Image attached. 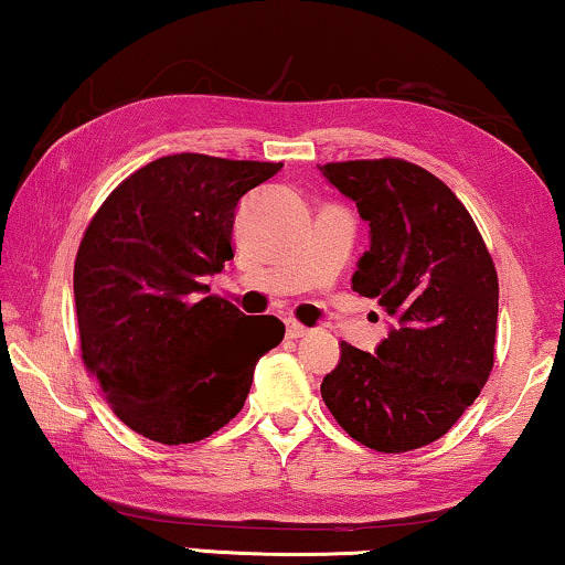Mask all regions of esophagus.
<instances>
[{"label":"esophagus","instance_id":"34e87169","mask_svg":"<svg viewBox=\"0 0 565 565\" xmlns=\"http://www.w3.org/2000/svg\"><path fill=\"white\" fill-rule=\"evenodd\" d=\"M285 333H288V339H302L308 337L310 329H306V326L298 321H285Z\"/></svg>","mask_w":565,"mask_h":565}]
</instances>
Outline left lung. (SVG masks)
<instances>
[{"label": "left lung", "instance_id": "1", "mask_svg": "<svg viewBox=\"0 0 565 565\" xmlns=\"http://www.w3.org/2000/svg\"><path fill=\"white\" fill-rule=\"evenodd\" d=\"M318 170L370 224L372 244L351 288L395 318L377 354L341 343L321 397L366 448L428 446L454 428L494 366L500 282L492 255L451 188L420 166L382 158Z\"/></svg>", "mask_w": 565, "mask_h": 565}]
</instances>
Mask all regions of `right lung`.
I'll use <instances>...</instances> for the list:
<instances>
[{"mask_svg":"<svg viewBox=\"0 0 565 565\" xmlns=\"http://www.w3.org/2000/svg\"><path fill=\"white\" fill-rule=\"evenodd\" d=\"M280 168L168 154L114 188L86 226L73 265L81 359L140 436L181 446L224 428L282 341L275 316H244L203 285L234 257L236 203Z\"/></svg>","mask_w":565,"mask_h":565,"instance_id":"1","label":"right lung"}]
</instances>
